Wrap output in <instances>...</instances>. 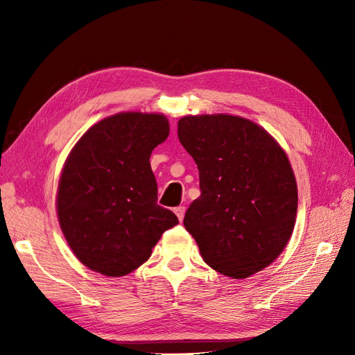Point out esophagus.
<instances>
[{"label": "esophagus", "instance_id": "obj_1", "mask_svg": "<svg viewBox=\"0 0 355 355\" xmlns=\"http://www.w3.org/2000/svg\"><path fill=\"white\" fill-rule=\"evenodd\" d=\"M175 213H176V216H178V219H179L180 222L184 220V216H185V207H184V206L176 207V209H175Z\"/></svg>", "mask_w": 355, "mask_h": 355}]
</instances>
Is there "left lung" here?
<instances>
[{"instance_id": "1", "label": "left lung", "mask_w": 355, "mask_h": 355, "mask_svg": "<svg viewBox=\"0 0 355 355\" xmlns=\"http://www.w3.org/2000/svg\"><path fill=\"white\" fill-rule=\"evenodd\" d=\"M178 137L200 171L201 196L184 225L204 262L239 280L262 271L296 220L297 187L283 148L261 125L228 114L180 118Z\"/></svg>"}]
</instances>
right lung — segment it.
<instances>
[{
	"label": "right lung",
	"instance_id": "1",
	"mask_svg": "<svg viewBox=\"0 0 355 355\" xmlns=\"http://www.w3.org/2000/svg\"><path fill=\"white\" fill-rule=\"evenodd\" d=\"M168 133L163 114L120 112L92 125L72 148L59 179L58 218L73 254L90 270L127 275L179 223L157 204L149 164Z\"/></svg>",
	"mask_w": 355,
	"mask_h": 355
}]
</instances>
